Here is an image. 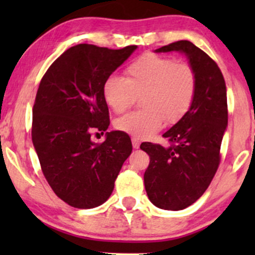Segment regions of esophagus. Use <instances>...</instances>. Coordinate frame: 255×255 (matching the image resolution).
I'll list each match as a JSON object with an SVG mask.
<instances>
[{"label":"esophagus","mask_w":255,"mask_h":255,"mask_svg":"<svg viewBox=\"0 0 255 255\" xmlns=\"http://www.w3.org/2000/svg\"><path fill=\"white\" fill-rule=\"evenodd\" d=\"M131 144H133V147L135 148H139L140 147V141L139 139H135V137H131Z\"/></svg>","instance_id":"34e87169"}]
</instances>
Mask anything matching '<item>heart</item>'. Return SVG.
<instances>
[{
	"mask_svg": "<svg viewBox=\"0 0 255 255\" xmlns=\"http://www.w3.org/2000/svg\"><path fill=\"white\" fill-rule=\"evenodd\" d=\"M197 93V74L191 64L156 54H144L125 69V79L109 75L102 95L115 113H124L141 96L142 110L116 120L115 127L135 139H147L163 122L176 124L188 113Z\"/></svg>",
	"mask_w": 255,
	"mask_h": 255,
	"instance_id": "obj_1",
	"label": "heart"
}]
</instances>
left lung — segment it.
I'll use <instances>...</instances> for the list:
<instances>
[{
    "mask_svg": "<svg viewBox=\"0 0 255 255\" xmlns=\"http://www.w3.org/2000/svg\"><path fill=\"white\" fill-rule=\"evenodd\" d=\"M154 51L182 52L197 74V93L191 109L163 134L171 145H140L150 156L144 175L148 199L159 209L178 211L204 194L218 169L228 126L227 87L217 63L188 40Z\"/></svg>",
    "mask_w": 255,
    "mask_h": 255,
    "instance_id": "1",
    "label": "left lung"
}]
</instances>
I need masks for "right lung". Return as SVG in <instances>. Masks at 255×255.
<instances>
[{
    "mask_svg": "<svg viewBox=\"0 0 255 255\" xmlns=\"http://www.w3.org/2000/svg\"><path fill=\"white\" fill-rule=\"evenodd\" d=\"M136 48L78 44L49 67L38 87L32 142L52 191L73 207L93 209L105 203L131 153L127 133L107 131L102 144L93 142L91 133L109 127L103 83Z\"/></svg>",
    "mask_w": 255,
    "mask_h": 255,
    "instance_id": "right-lung-1",
    "label": "right lung"
}]
</instances>
